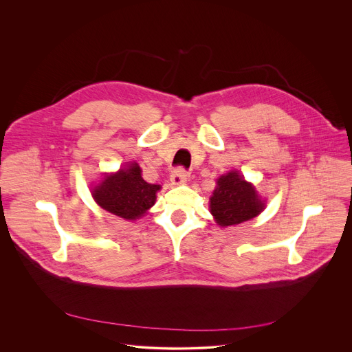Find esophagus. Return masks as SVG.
<instances>
[{
	"label": "esophagus",
	"instance_id": "34e87169",
	"mask_svg": "<svg viewBox=\"0 0 352 352\" xmlns=\"http://www.w3.org/2000/svg\"><path fill=\"white\" fill-rule=\"evenodd\" d=\"M171 182L174 185H179V184H184L186 179H188V171L182 167H178L175 168L173 173H171V177H170Z\"/></svg>",
	"mask_w": 352,
	"mask_h": 352
}]
</instances>
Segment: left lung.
<instances>
[{
  "label": "left lung",
  "mask_w": 352,
  "mask_h": 352,
  "mask_svg": "<svg viewBox=\"0 0 352 352\" xmlns=\"http://www.w3.org/2000/svg\"><path fill=\"white\" fill-rule=\"evenodd\" d=\"M265 204L254 186L236 171H231L217 181V188L210 197V212L219 226H235L256 217Z\"/></svg>",
  "instance_id": "8db88e82"
}]
</instances>
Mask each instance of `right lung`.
<instances>
[{"label": "right lung", "mask_w": 352, "mask_h": 352, "mask_svg": "<svg viewBox=\"0 0 352 352\" xmlns=\"http://www.w3.org/2000/svg\"><path fill=\"white\" fill-rule=\"evenodd\" d=\"M160 185L146 182L139 166L132 163L128 168L104 177L93 189V197L104 210L125 220H135L155 205Z\"/></svg>", "instance_id": "1"}]
</instances>
